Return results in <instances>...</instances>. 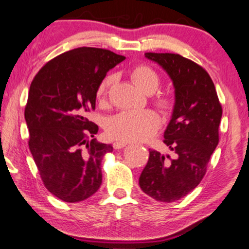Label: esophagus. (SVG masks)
<instances>
[{"instance_id": "1", "label": "esophagus", "mask_w": 249, "mask_h": 249, "mask_svg": "<svg viewBox=\"0 0 249 249\" xmlns=\"http://www.w3.org/2000/svg\"><path fill=\"white\" fill-rule=\"evenodd\" d=\"M127 145V142L126 141H122V140H117V141L114 142V148L115 149H121L124 148V146Z\"/></svg>"}]
</instances>
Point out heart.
Segmentation results:
<instances>
[{"instance_id": "obj_1", "label": "heart", "mask_w": 249, "mask_h": 249, "mask_svg": "<svg viewBox=\"0 0 249 249\" xmlns=\"http://www.w3.org/2000/svg\"><path fill=\"white\" fill-rule=\"evenodd\" d=\"M131 76L139 88L145 93L155 92L160 85L159 74L148 65L136 66L133 69ZM110 82L111 76L103 80L97 90L98 99L104 100L106 98ZM156 104L164 110L171 107V100L168 97H158ZM159 126L160 118L153 110H124L107 121L106 131L111 138L122 141H143L155 135Z\"/></svg>"}]
</instances>
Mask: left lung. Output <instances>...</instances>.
I'll list each match as a JSON object with an SVG mask.
<instances>
[{"mask_svg":"<svg viewBox=\"0 0 249 249\" xmlns=\"http://www.w3.org/2000/svg\"><path fill=\"white\" fill-rule=\"evenodd\" d=\"M144 55L173 81L175 104L163 143L175 157L151 150L139 184L156 201L170 203L186 196L204 177L219 143L222 108L214 83L202 66L179 54Z\"/></svg>","mask_w":249,"mask_h":249,"instance_id":"8db88e82","label":"left lung"}]
</instances>
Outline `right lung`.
Segmentation results:
<instances>
[{
  "label": "right lung",
  "instance_id": "1",
  "mask_svg": "<svg viewBox=\"0 0 249 249\" xmlns=\"http://www.w3.org/2000/svg\"><path fill=\"white\" fill-rule=\"evenodd\" d=\"M124 59L103 48H74L46 63L31 82L24 109L29 149L45 187L62 201H85L99 190L101 160L113 146L97 142L88 113L107 72Z\"/></svg>",
  "mask_w": 249,
  "mask_h": 249
}]
</instances>
